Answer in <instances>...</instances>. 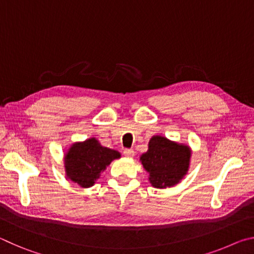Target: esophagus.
I'll return each instance as SVG.
<instances>
[{"instance_id":"1","label":"esophagus","mask_w":254,"mask_h":254,"mask_svg":"<svg viewBox=\"0 0 254 254\" xmlns=\"http://www.w3.org/2000/svg\"><path fill=\"white\" fill-rule=\"evenodd\" d=\"M123 153H124V156H126V157L132 158L133 156H134V150H133V149H126L123 151Z\"/></svg>"}]
</instances>
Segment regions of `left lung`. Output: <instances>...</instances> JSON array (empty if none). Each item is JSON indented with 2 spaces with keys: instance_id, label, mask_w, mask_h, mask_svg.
Instances as JSON below:
<instances>
[{
  "instance_id": "obj_1",
  "label": "left lung",
  "mask_w": 254,
  "mask_h": 254,
  "mask_svg": "<svg viewBox=\"0 0 254 254\" xmlns=\"http://www.w3.org/2000/svg\"><path fill=\"white\" fill-rule=\"evenodd\" d=\"M191 150L188 145L170 141L165 136L153 135L148 151L140 157L143 168L149 173V182L154 188L177 185L187 174Z\"/></svg>"
}]
</instances>
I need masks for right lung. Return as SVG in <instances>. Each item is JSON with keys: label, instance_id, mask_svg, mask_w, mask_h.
Instances as JSON below:
<instances>
[{"label": "right lung", "instance_id": "obj_1", "mask_svg": "<svg viewBox=\"0 0 254 254\" xmlns=\"http://www.w3.org/2000/svg\"><path fill=\"white\" fill-rule=\"evenodd\" d=\"M121 158L117 150L101 145L95 137L76 142L65 156L66 176L80 187L88 188L100 178L101 173L114 160Z\"/></svg>", "mask_w": 254, "mask_h": 254}]
</instances>
